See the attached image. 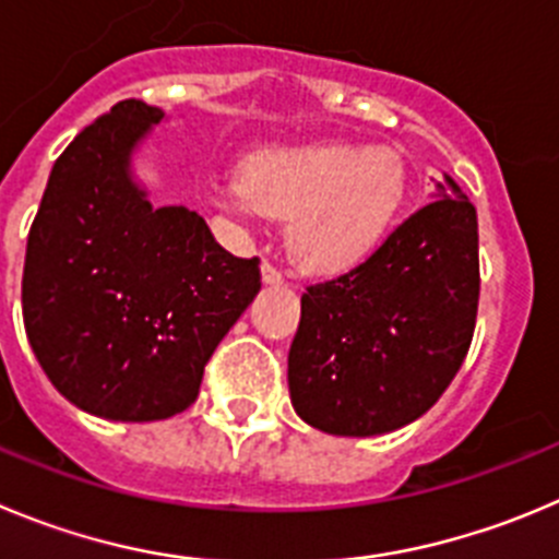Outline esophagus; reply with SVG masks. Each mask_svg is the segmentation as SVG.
Listing matches in <instances>:
<instances>
[{"label": "esophagus", "mask_w": 559, "mask_h": 559, "mask_svg": "<svg viewBox=\"0 0 559 559\" xmlns=\"http://www.w3.org/2000/svg\"><path fill=\"white\" fill-rule=\"evenodd\" d=\"M262 281L267 286H275V284H281V281H284V275H281V270H275L273 264L264 262L262 264Z\"/></svg>", "instance_id": "1"}]
</instances>
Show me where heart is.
<instances>
[{"instance_id": "b5f03b06", "label": "heart", "mask_w": 559, "mask_h": 559, "mask_svg": "<svg viewBox=\"0 0 559 559\" xmlns=\"http://www.w3.org/2000/svg\"><path fill=\"white\" fill-rule=\"evenodd\" d=\"M408 168L383 145L320 143L255 154L215 203L245 221L286 223V248L306 273L361 267L397 226Z\"/></svg>"}]
</instances>
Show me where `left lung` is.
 <instances>
[{"mask_svg": "<svg viewBox=\"0 0 559 559\" xmlns=\"http://www.w3.org/2000/svg\"><path fill=\"white\" fill-rule=\"evenodd\" d=\"M361 267L306 289L289 347L292 408L331 436L419 419L461 369L479 300L477 209L450 174Z\"/></svg>", "mask_w": 559, "mask_h": 559, "instance_id": "8db88e82", "label": "left lung"}]
</instances>
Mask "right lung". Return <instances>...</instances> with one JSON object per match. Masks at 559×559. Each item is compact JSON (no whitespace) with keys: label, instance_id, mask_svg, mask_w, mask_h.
<instances>
[{"label":"right lung","instance_id":"right-lung-1","mask_svg":"<svg viewBox=\"0 0 559 559\" xmlns=\"http://www.w3.org/2000/svg\"><path fill=\"white\" fill-rule=\"evenodd\" d=\"M168 121L138 98L55 162L27 239L29 347L68 403L112 421L190 408L203 367L262 289L259 259L223 250L187 206H154L134 154Z\"/></svg>","mask_w":559,"mask_h":559}]
</instances>
